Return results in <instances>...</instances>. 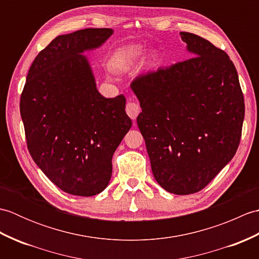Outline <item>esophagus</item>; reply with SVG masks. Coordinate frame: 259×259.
Instances as JSON below:
<instances>
[{
	"instance_id": "esophagus-1",
	"label": "esophagus",
	"mask_w": 259,
	"mask_h": 259,
	"mask_svg": "<svg viewBox=\"0 0 259 259\" xmlns=\"http://www.w3.org/2000/svg\"><path fill=\"white\" fill-rule=\"evenodd\" d=\"M125 111L131 119L136 120V118L140 113V106L137 102H128L125 107Z\"/></svg>"
}]
</instances>
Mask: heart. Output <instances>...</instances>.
<instances>
[{"instance_id":"1","label":"heart","mask_w":259,"mask_h":259,"mask_svg":"<svg viewBox=\"0 0 259 259\" xmlns=\"http://www.w3.org/2000/svg\"><path fill=\"white\" fill-rule=\"evenodd\" d=\"M140 49L138 47H126L119 49L115 51L112 57V64L115 68H122L124 65L129 64L133 60L138 56Z\"/></svg>"}]
</instances>
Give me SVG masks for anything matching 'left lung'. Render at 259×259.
<instances>
[{
    "label": "left lung",
    "mask_w": 259,
    "mask_h": 259,
    "mask_svg": "<svg viewBox=\"0 0 259 259\" xmlns=\"http://www.w3.org/2000/svg\"><path fill=\"white\" fill-rule=\"evenodd\" d=\"M191 58L140 74L131 89L153 177L175 195L200 191L238 149L245 102L227 53L194 33L180 32Z\"/></svg>",
    "instance_id": "8db88e82"
}]
</instances>
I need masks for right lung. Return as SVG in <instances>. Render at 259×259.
Segmentation results:
<instances>
[{"label":"right lung","mask_w":259,"mask_h":259,"mask_svg":"<svg viewBox=\"0 0 259 259\" xmlns=\"http://www.w3.org/2000/svg\"><path fill=\"white\" fill-rule=\"evenodd\" d=\"M112 29H84L59 35L33 61L20 100L27 149L60 189L95 196L106 189L112 156L133 125L125 98H104L90 63Z\"/></svg>","instance_id":"right-lung-1"}]
</instances>
